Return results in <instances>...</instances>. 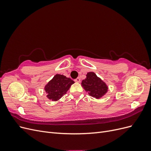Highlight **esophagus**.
Instances as JSON below:
<instances>
[{
    "label": "esophagus",
    "instance_id": "1",
    "mask_svg": "<svg viewBox=\"0 0 151 151\" xmlns=\"http://www.w3.org/2000/svg\"><path fill=\"white\" fill-rule=\"evenodd\" d=\"M74 81L76 82V83H80L81 79H80L79 77H77V78H76V79H74Z\"/></svg>",
    "mask_w": 151,
    "mask_h": 151
}]
</instances>
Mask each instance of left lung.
Returning a JSON list of instances; mask_svg holds the SVG:
<instances>
[{"mask_svg": "<svg viewBox=\"0 0 151 151\" xmlns=\"http://www.w3.org/2000/svg\"><path fill=\"white\" fill-rule=\"evenodd\" d=\"M81 85L89 96L96 99L103 97L108 89L106 83L93 72H89L86 74V78L82 81Z\"/></svg>", "mask_w": 151, "mask_h": 151, "instance_id": "8db88e82", "label": "left lung"}]
</instances>
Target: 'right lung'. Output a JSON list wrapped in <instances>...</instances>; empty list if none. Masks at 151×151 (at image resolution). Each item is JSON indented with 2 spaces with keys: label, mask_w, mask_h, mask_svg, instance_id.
Segmentation results:
<instances>
[{
  "label": "right lung",
  "mask_w": 151,
  "mask_h": 151,
  "mask_svg": "<svg viewBox=\"0 0 151 151\" xmlns=\"http://www.w3.org/2000/svg\"><path fill=\"white\" fill-rule=\"evenodd\" d=\"M74 81L65 76L56 74L45 86V90L47 94V97L52 101H58L65 94Z\"/></svg>",
  "instance_id": "add662e5"
}]
</instances>
